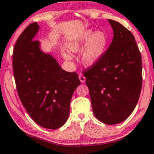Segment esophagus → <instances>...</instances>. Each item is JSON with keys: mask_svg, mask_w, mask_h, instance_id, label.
<instances>
[{"mask_svg": "<svg viewBox=\"0 0 154 154\" xmlns=\"http://www.w3.org/2000/svg\"><path fill=\"white\" fill-rule=\"evenodd\" d=\"M79 80H80V82H82V83H84V82H85V80H86V78L83 75H79Z\"/></svg>", "mask_w": 154, "mask_h": 154, "instance_id": "34e87169", "label": "esophagus"}]
</instances>
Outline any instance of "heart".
Masks as SVG:
<instances>
[{
  "instance_id": "obj_1",
  "label": "heart",
  "mask_w": 154,
  "mask_h": 154,
  "mask_svg": "<svg viewBox=\"0 0 154 154\" xmlns=\"http://www.w3.org/2000/svg\"><path fill=\"white\" fill-rule=\"evenodd\" d=\"M107 37L105 33L101 31L93 32L92 29H87L83 32L76 38L68 43L67 48L72 53H79L82 51L81 60L85 66L96 65L101 59L107 49ZM63 57L66 61L72 59L68 53H63Z\"/></svg>"
}]
</instances>
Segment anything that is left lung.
I'll return each mask as SVG.
<instances>
[{
    "label": "left lung",
    "instance_id": "8db88e82",
    "mask_svg": "<svg viewBox=\"0 0 154 154\" xmlns=\"http://www.w3.org/2000/svg\"><path fill=\"white\" fill-rule=\"evenodd\" d=\"M101 59L85 72L95 116L107 125L125 121L135 109L142 84V58L135 38L119 22Z\"/></svg>",
    "mask_w": 154,
    "mask_h": 154
}]
</instances>
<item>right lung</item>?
<instances>
[{"label": "right lung", "mask_w": 154, "mask_h": 154, "mask_svg": "<svg viewBox=\"0 0 154 154\" xmlns=\"http://www.w3.org/2000/svg\"><path fill=\"white\" fill-rule=\"evenodd\" d=\"M36 22L19 36L13 50L14 76L19 98L32 119L47 129L61 128L67 120L72 94L81 82L78 74L64 70L51 53L34 41Z\"/></svg>", "instance_id": "add662e5"}]
</instances>
